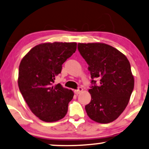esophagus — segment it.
Segmentation results:
<instances>
[{
    "instance_id": "34e87169",
    "label": "esophagus",
    "mask_w": 149,
    "mask_h": 149,
    "mask_svg": "<svg viewBox=\"0 0 149 149\" xmlns=\"http://www.w3.org/2000/svg\"><path fill=\"white\" fill-rule=\"evenodd\" d=\"M82 91H83V88H82V87H79L78 89L74 91V93L76 95H78V94H80V93H82Z\"/></svg>"
}]
</instances>
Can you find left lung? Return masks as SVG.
Segmentation results:
<instances>
[{"instance_id":"1","label":"left lung","mask_w":149,"mask_h":149,"mask_svg":"<svg viewBox=\"0 0 149 149\" xmlns=\"http://www.w3.org/2000/svg\"><path fill=\"white\" fill-rule=\"evenodd\" d=\"M78 48L88 65L91 78L100 81L99 86L88 90L91 101L85 106L87 114L100 123L114 121L126 108L134 90L130 61L117 49L104 43H79Z\"/></svg>"}]
</instances>
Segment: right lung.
<instances>
[{
  "label": "right lung",
  "mask_w": 149,
  "mask_h": 149,
  "mask_svg": "<svg viewBox=\"0 0 149 149\" xmlns=\"http://www.w3.org/2000/svg\"><path fill=\"white\" fill-rule=\"evenodd\" d=\"M76 48V42L43 43L33 47L22 59L19 89L31 112L43 121H58L67 114L74 93L54 83L62 65Z\"/></svg>",
  "instance_id": "add662e5"
}]
</instances>
